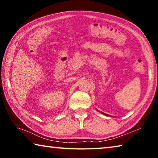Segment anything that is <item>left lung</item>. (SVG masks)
I'll return each instance as SVG.
<instances>
[{
    "label": "left lung",
    "mask_w": 158,
    "mask_h": 158,
    "mask_svg": "<svg viewBox=\"0 0 158 158\" xmlns=\"http://www.w3.org/2000/svg\"><path fill=\"white\" fill-rule=\"evenodd\" d=\"M102 114H103L104 115H105V116H109V115H108V114H105V113H103V112H101Z\"/></svg>",
    "instance_id": "8db88e82"
}]
</instances>
